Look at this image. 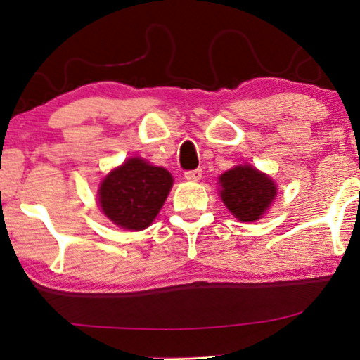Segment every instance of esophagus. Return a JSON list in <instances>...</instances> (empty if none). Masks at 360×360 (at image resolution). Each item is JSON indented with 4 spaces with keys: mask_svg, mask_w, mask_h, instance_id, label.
Returning a JSON list of instances; mask_svg holds the SVG:
<instances>
[{
    "mask_svg": "<svg viewBox=\"0 0 360 360\" xmlns=\"http://www.w3.org/2000/svg\"><path fill=\"white\" fill-rule=\"evenodd\" d=\"M185 179L190 180V181H198V180H201V169H195V170L185 172Z\"/></svg>",
    "mask_w": 360,
    "mask_h": 360,
    "instance_id": "34e87169",
    "label": "esophagus"
}]
</instances>
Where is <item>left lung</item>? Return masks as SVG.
<instances>
[{
    "label": "left lung",
    "instance_id": "left-lung-1",
    "mask_svg": "<svg viewBox=\"0 0 360 360\" xmlns=\"http://www.w3.org/2000/svg\"><path fill=\"white\" fill-rule=\"evenodd\" d=\"M221 200L239 221H257L272 203L277 188L262 172L239 165L219 176Z\"/></svg>",
    "mask_w": 360,
    "mask_h": 360
}]
</instances>
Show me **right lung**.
I'll return each mask as SVG.
<instances>
[{
  "mask_svg": "<svg viewBox=\"0 0 360 360\" xmlns=\"http://www.w3.org/2000/svg\"><path fill=\"white\" fill-rule=\"evenodd\" d=\"M172 184L174 180L165 169L132 157L101 181V210L121 228L141 231L154 221Z\"/></svg>",
  "mask_w": 360,
  "mask_h": 360,
  "instance_id": "obj_1",
  "label": "right lung"
}]
</instances>
